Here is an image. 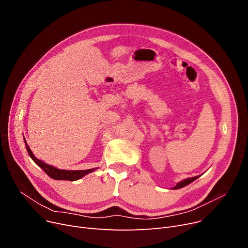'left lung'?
Returning a JSON list of instances; mask_svg holds the SVG:
<instances>
[{
  "mask_svg": "<svg viewBox=\"0 0 248 248\" xmlns=\"http://www.w3.org/2000/svg\"><path fill=\"white\" fill-rule=\"evenodd\" d=\"M198 177H199V176H197V177H193V178L185 179V180H183L182 182H180V183H178V184H177L173 189H180V188H183V187H185V186L189 185L190 183H192V182L196 180Z\"/></svg>",
  "mask_w": 248,
  "mask_h": 248,
  "instance_id": "8db88e82",
  "label": "left lung"
}]
</instances>
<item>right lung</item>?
<instances>
[{"mask_svg": "<svg viewBox=\"0 0 248 248\" xmlns=\"http://www.w3.org/2000/svg\"><path fill=\"white\" fill-rule=\"evenodd\" d=\"M25 145H26V149H27V152L29 154V155L31 157V159L40 167L42 170L52 179L55 180H67V181H76L78 179L82 178L83 176L91 173L93 171H94V169H89V170H82V171H67V170H59V169L50 166L40 160H38L35 155H33V153L31 152L29 146L27 145V142L25 140Z\"/></svg>", "mask_w": 248, "mask_h": 248, "instance_id": "1", "label": "right lung"}]
</instances>
